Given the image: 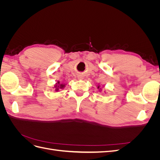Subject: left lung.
<instances>
[{
    "mask_svg": "<svg viewBox=\"0 0 160 160\" xmlns=\"http://www.w3.org/2000/svg\"><path fill=\"white\" fill-rule=\"evenodd\" d=\"M98 88H99V87H98Z\"/></svg>",
    "mask_w": 160,
    "mask_h": 160,
    "instance_id": "obj_1",
    "label": "left lung"
}]
</instances>
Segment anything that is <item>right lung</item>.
<instances>
[{"label": "right lung", "mask_w": 160, "mask_h": 160, "mask_svg": "<svg viewBox=\"0 0 160 160\" xmlns=\"http://www.w3.org/2000/svg\"><path fill=\"white\" fill-rule=\"evenodd\" d=\"M61 88H62V87H63L64 85H61Z\"/></svg>", "instance_id": "obj_1"}]
</instances>
